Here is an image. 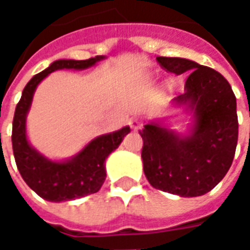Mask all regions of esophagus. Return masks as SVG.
I'll list each match as a JSON object with an SVG mask.
<instances>
[{"instance_id": "esophagus-1", "label": "esophagus", "mask_w": 250, "mask_h": 250, "mask_svg": "<svg viewBox=\"0 0 250 250\" xmlns=\"http://www.w3.org/2000/svg\"><path fill=\"white\" fill-rule=\"evenodd\" d=\"M130 127L134 131L138 130V128L141 127V119H139V118H132V119L130 120Z\"/></svg>"}]
</instances>
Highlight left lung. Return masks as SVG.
I'll return each mask as SVG.
<instances>
[{"label": "left lung", "mask_w": 250, "mask_h": 250, "mask_svg": "<svg viewBox=\"0 0 250 250\" xmlns=\"http://www.w3.org/2000/svg\"><path fill=\"white\" fill-rule=\"evenodd\" d=\"M163 69L188 72L185 92L174 99L194 111L188 135L151 122L139 131L143 171L152 188L179 197H199L220 184L230 168L237 139L236 96L220 72L181 57H157Z\"/></svg>", "instance_id": "obj_1"}]
</instances>
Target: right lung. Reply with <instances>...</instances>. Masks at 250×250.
I'll list each match as a JSON object with an SVG mask.
<instances>
[{"label":"right lung","mask_w":250,"mask_h":250,"mask_svg":"<svg viewBox=\"0 0 250 250\" xmlns=\"http://www.w3.org/2000/svg\"><path fill=\"white\" fill-rule=\"evenodd\" d=\"M103 59V56H96L88 60L53 62L46 69L30 79L16 107L12 130L16 165L26 185L46 201L62 202L98 193L107 177L105 158L119 147L123 138L131 131L130 127H123L122 130L98 136L77 155L64 162L46 159L26 139V114L41 80L57 69H85Z\"/></svg>","instance_id":"add662e5"}]
</instances>
